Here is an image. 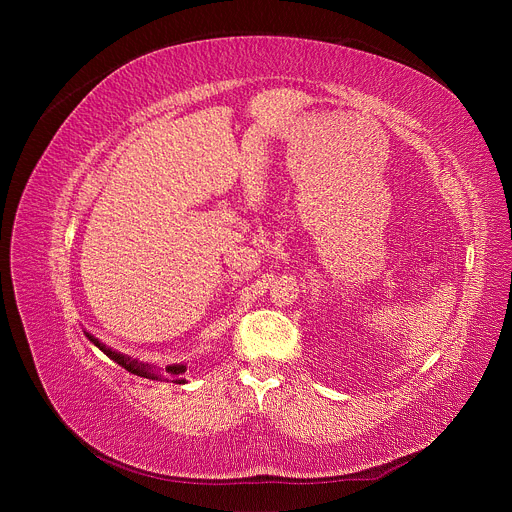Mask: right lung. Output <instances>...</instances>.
I'll return each instance as SVG.
<instances>
[{"instance_id":"1","label":"right lung","mask_w":512,"mask_h":512,"mask_svg":"<svg viewBox=\"0 0 512 512\" xmlns=\"http://www.w3.org/2000/svg\"><path fill=\"white\" fill-rule=\"evenodd\" d=\"M87 334V338L99 348V350H103L111 360H115L117 364H121L123 369H127L129 373H133V375H139V377H145V379H158V375H154V371H152V367H148V364H141V362H137V360H131L129 356H123L121 352H115V350H111L109 346H105V344H101L95 336H91L89 332H85ZM166 371L170 373V375H174L176 377V383H186L180 375H184L186 373V367L184 364H174V367H166Z\"/></svg>"}]
</instances>
